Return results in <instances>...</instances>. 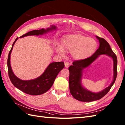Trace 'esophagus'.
I'll return each instance as SVG.
<instances>
[{"label": "esophagus", "mask_w": 125, "mask_h": 125, "mask_svg": "<svg viewBox=\"0 0 125 125\" xmlns=\"http://www.w3.org/2000/svg\"><path fill=\"white\" fill-rule=\"evenodd\" d=\"M69 65H70V63L69 62H66L65 63V66L66 68H68L69 66Z\"/></svg>", "instance_id": "esophagus-1"}]
</instances>
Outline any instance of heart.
Returning a JSON list of instances; mask_svg holds the SVG:
<instances>
[{
    "label": "heart",
    "mask_w": 125,
    "mask_h": 125,
    "mask_svg": "<svg viewBox=\"0 0 125 125\" xmlns=\"http://www.w3.org/2000/svg\"><path fill=\"white\" fill-rule=\"evenodd\" d=\"M62 45L63 48L60 45L56 47L58 53L64 56L65 49L67 51L72 52L73 58L78 60L90 57L95 52L98 48V42L95 40L80 34L65 36L62 40Z\"/></svg>",
    "instance_id": "heart-1"
}]
</instances>
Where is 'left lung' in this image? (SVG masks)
<instances>
[{"label": "left lung", "instance_id": "1", "mask_svg": "<svg viewBox=\"0 0 125 125\" xmlns=\"http://www.w3.org/2000/svg\"><path fill=\"white\" fill-rule=\"evenodd\" d=\"M100 42V47L92 56L87 58L74 61L73 65L69 67V86L72 96L78 101L91 102L103 98L110 91L115 82L117 76V58L111 49L110 45L105 39L96 36ZM106 54L112 57L114 60V80L110 85L99 93H93L87 91L81 86V76L83 70L89 65L99 55Z\"/></svg>", "mask_w": 125, "mask_h": 125}]
</instances>
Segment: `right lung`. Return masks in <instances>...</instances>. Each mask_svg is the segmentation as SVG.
I'll return each instance as SVG.
<instances>
[{"mask_svg": "<svg viewBox=\"0 0 125 125\" xmlns=\"http://www.w3.org/2000/svg\"><path fill=\"white\" fill-rule=\"evenodd\" d=\"M56 29V26H51L50 28L46 30L42 29L41 30H35L30 31L25 34H23L20 38L28 35H39L43 34L49 31ZM18 38L13 42L12 47L8 54L7 59V67L8 76L11 82L14 86L22 92L32 95H38L43 94L49 90L52 86L54 81L57 77L58 74L61 70L64 68V62H54L51 63L45 69L44 72L40 76L34 80L23 81L17 77L13 72H12L10 64V58L11 52L13 49L15 42L17 41Z\"/></svg>", "mask_w": 125, "mask_h": 125, "instance_id": "obj_1", "label": "right lung"}]
</instances>
